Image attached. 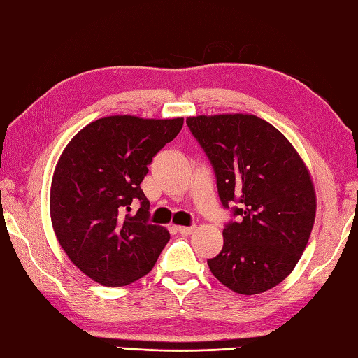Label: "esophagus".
I'll return each instance as SVG.
<instances>
[{"label":"esophagus","instance_id":"1","mask_svg":"<svg viewBox=\"0 0 358 358\" xmlns=\"http://www.w3.org/2000/svg\"><path fill=\"white\" fill-rule=\"evenodd\" d=\"M176 231H178L180 235H190V234L194 231V226H178Z\"/></svg>","mask_w":358,"mask_h":358}]
</instances>
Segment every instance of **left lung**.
Here are the masks:
<instances>
[{
	"instance_id": "obj_1",
	"label": "left lung",
	"mask_w": 358,
	"mask_h": 358,
	"mask_svg": "<svg viewBox=\"0 0 358 358\" xmlns=\"http://www.w3.org/2000/svg\"><path fill=\"white\" fill-rule=\"evenodd\" d=\"M208 157L221 204L237 221L222 229L221 252L207 265L222 285L259 294L293 271L316 213L310 173L273 124L248 113L187 118Z\"/></svg>"
}]
</instances>
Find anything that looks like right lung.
<instances>
[{
    "instance_id": "1",
    "label": "right lung",
    "mask_w": 358,
    "mask_h": 358,
    "mask_svg": "<svg viewBox=\"0 0 358 358\" xmlns=\"http://www.w3.org/2000/svg\"><path fill=\"white\" fill-rule=\"evenodd\" d=\"M182 124L184 118H99L60 156L50 196L54 234L69 259L98 284L124 287L143 278L170 240L165 227L150 222L140 184Z\"/></svg>"
}]
</instances>
